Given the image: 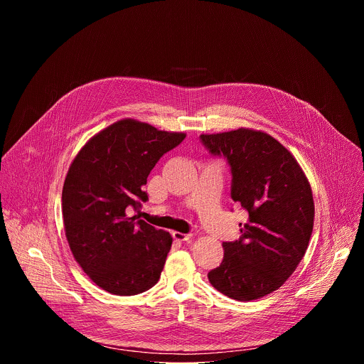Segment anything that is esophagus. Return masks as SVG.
Instances as JSON below:
<instances>
[{
	"label": "esophagus",
	"instance_id": "34e87169",
	"mask_svg": "<svg viewBox=\"0 0 364 364\" xmlns=\"http://www.w3.org/2000/svg\"><path fill=\"white\" fill-rule=\"evenodd\" d=\"M173 237L178 242H186V240H191L193 239V235L191 233H181V232H174L173 233Z\"/></svg>",
	"mask_w": 364,
	"mask_h": 364
}]
</instances>
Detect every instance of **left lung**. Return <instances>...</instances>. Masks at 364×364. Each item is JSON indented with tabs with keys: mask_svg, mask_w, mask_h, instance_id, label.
<instances>
[{
	"mask_svg": "<svg viewBox=\"0 0 364 364\" xmlns=\"http://www.w3.org/2000/svg\"><path fill=\"white\" fill-rule=\"evenodd\" d=\"M232 170V198L249 218L236 242H223L210 284L237 301L262 298L285 284L304 257L314 228V198L294 155L274 136L252 128L201 134Z\"/></svg>",
	"mask_w": 364,
	"mask_h": 364,
	"instance_id": "8db88e82",
	"label": "left lung"
}]
</instances>
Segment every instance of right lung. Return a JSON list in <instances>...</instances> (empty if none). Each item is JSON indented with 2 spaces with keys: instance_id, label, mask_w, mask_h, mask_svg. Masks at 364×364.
Instances as JSON below:
<instances>
[{
  "instance_id": "right-lung-1",
  "label": "right lung",
  "mask_w": 364,
  "mask_h": 364,
  "mask_svg": "<svg viewBox=\"0 0 364 364\" xmlns=\"http://www.w3.org/2000/svg\"><path fill=\"white\" fill-rule=\"evenodd\" d=\"M186 138L124 118L95 134L65 178V233L76 262L103 291L136 295L159 282L173 237L136 216L142 191L163 155Z\"/></svg>"
}]
</instances>
